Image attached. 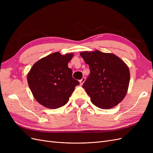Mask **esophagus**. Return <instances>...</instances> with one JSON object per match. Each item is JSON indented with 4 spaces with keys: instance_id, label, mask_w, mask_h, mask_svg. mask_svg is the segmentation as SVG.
I'll use <instances>...</instances> for the list:
<instances>
[{
    "instance_id": "esophagus-1",
    "label": "esophagus",
    "mask_w": 153,
    "mask_h": 153,
    "mask_svg": "<svg viewBox=\"0 0 153 153\" xmlns=\"http://www.w3.org/2000/svg\"><path fill=\"white\" fill-rule=\"evenodd\" d=\"M85 78H82V79L80 80V85H83V84H84V83L85 82Z\"/></svg>"
}]
</instances>
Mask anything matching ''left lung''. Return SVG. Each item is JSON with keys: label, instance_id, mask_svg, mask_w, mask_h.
<instances>
[{"label": "left lung", "instance_id": "obj_1", "mask_svg": "<svg viewBox=\"0 0 153 153\" xmlns=\"http://www.w3.org/2000/svg\"><path fill=\"white\" fill-rule=\"evenodd\" d=\"M80 55L90 68V75L82 87L91 102L103 109L112 108L121 102L130 80L126 64L114 53L99 50L84 51Z\"/></svg>", "mask_w": 153, "mask_h": 153}]
</instances>
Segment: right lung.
Here are the masks:
<instances>
[{
  "label": "right lung",
  "mask_w": 153,
  "mask_h": 153,
  "mask_svg": "<svg viewBox=\"0 0 153 153\" xmlns=\"http://www.w3.org/2000/svg\"><path fill=\"white\" fill-rule=\"evenodd\" d=\"M73 53H51L37 61L27 74V82L33 96L45 107L55 109L66 105L79 82L68 68Z\"/></svg>",
  "instance_id": "1"
}]
</instances>
